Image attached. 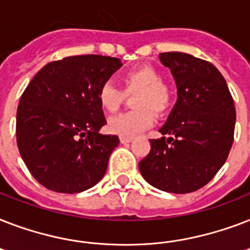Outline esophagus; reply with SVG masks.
I'll list each match as a JSON object with an SVG mask.
<instances>
[{"mask_svg": "<svg viewBox=\"0 0 250 250\" xmlns=\"http://www.w3.org/2000/svg\"><path fill=\"white\" fill-rule=\"evenodd\" d=\"M119 140H121L122 144H127V143H131L133 140V137H128V136H121L119 137Z\"/></svg>", "mask_w": 250, "mask_h": 250, "instance_id": "34e87169", "label": "esophagus"}]
</instances>
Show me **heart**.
<instances>
[{
  "label": "heart",
  "instance_id": "b5f03b06",
  "mask_svg": "<svg viewBox=\"0 0 250 250\" xmlns=\"http://www.w3.org/2000/svg\"><path fill=\"white\" fill-rule=\"evenodd\" d=\"M123 89L111 82H105L98 89V102L104 110L114 113L125 101V94L135 93L136 110L110 118L107 129L119 136H136L156 123L157 114H165L172 104V90L162 82V75L152 66H140L129 70L122 78Z\"/></svg>",
  "mask_w": 250,
  "mask_h": 250
}]
</instances>
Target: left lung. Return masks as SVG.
<instances>
[{
	"mask_svg": "<svg viewBox=\"0 0 250 250\" xmlns=\"http://www.w3.org/2000/svg\"><path fill=\"white\" fill-rule=\"evenodd\" d=\"M178 88V100L139 162L143 178L170 193L200 189L225 165L233 143L236 110L215 66L180 52L161 53ZM167 137L166 138V136Z\"/></svg>",
	"mask_w": 250,
	"mask_h": 250,
	"instance_id": "left-lung-1",
	"label": "left lung"
}]
</instances>
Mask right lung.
I'll return each mask as SVG.
<instances>
[{
    "instance_id": "add662e5",
    "label": "right lung",
    "mask_w": 250,
    "mask_h": 250,
    "mask_svg": "<svg viewBox=\"0 0 250 250\" xmlns=\"http://www.w3.org/2000/svg\"><path fill=\"white\" fill-rule=\"evenodd\" d=\"M121 67L113 57H66L29 82L18 106L17 144L41 186L80 193L104 178L119 139L98 132L106 119L97 93Z\"/></svg>"
}]
</instances>
